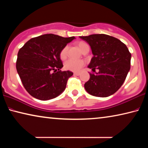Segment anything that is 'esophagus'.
<instances>
[{
	"mask_svg": "<svg viewBox=\"0 0 148 148\" xmlns=\"http://www.w3.org/2000/svg\"><path fill=\"white\" fill-rule=\"evenodd\" d=\"M74 74L76 75V76H79V72H74Z\"/></svg>",
	"mask_w": 148,
	"mask_h": 148,
	"instance_id": "1",
	"label": "esophagus"
}]
</instances>
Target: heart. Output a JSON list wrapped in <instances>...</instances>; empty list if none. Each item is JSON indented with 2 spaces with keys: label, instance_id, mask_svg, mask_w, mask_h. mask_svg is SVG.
<instances>
[{
  "label": "heart",
  "instance_id": "b5f03b06",
  "mask_svg": "<svg viewBox=\"0 0 148 148\" xmlns=\"http://www.w3.org/2000/svg\"><path fill=\"white\" fill-rule=\"evenodd\" d=\"M77 45L82 53L89 51L90 47L84 41H79L76 43ZM69 46L66 45L60 50L59 53V57L61 60H65L67 57ZM85 65V62L82 59H69L64 62V69L72 72H78Z\"/></svg>",
  "mask_w": 148,
  "mask_h": 148
}]
</instances>
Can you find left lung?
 Returning <instances> with one entry per match:
<instances>
[{
	"mask_svg": "<svg viewBox=\"0 0 148 148\" xmlns=\"http://www.w3.org/2000/svg\"><path fill=\"white\" fill-rule=\"evenodd\" d=\"M90 45L93 55L88 68L93 72L84 84L86 90L95 97H106L119 90L130 69L131 53L125 43L106 34L80 36Z\"/></svg>",
	"mask_w": 148,
	"mask_h": 148,
	"instance_id": "8db88e82",
	"label": "left lung"
}]
</instances>
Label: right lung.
<instances>
[{"label": "right lung", "mask_w": 148, "mask_h": 148, "mask_svg": "<svg viewBox=\"0 0 148 148\" xmlns=\"http://www.w3.org/2000/svg\"><path fill=\"white\" fill-rule=\"evenodd\" d=\"M75 38L45 34L29 39L20 49L16 70L24 88L32 97L45 101L53 99L65 90L73 73L61 71V49Z\"/></svg>", "instance_id": "add662e5"}]
</instances>
